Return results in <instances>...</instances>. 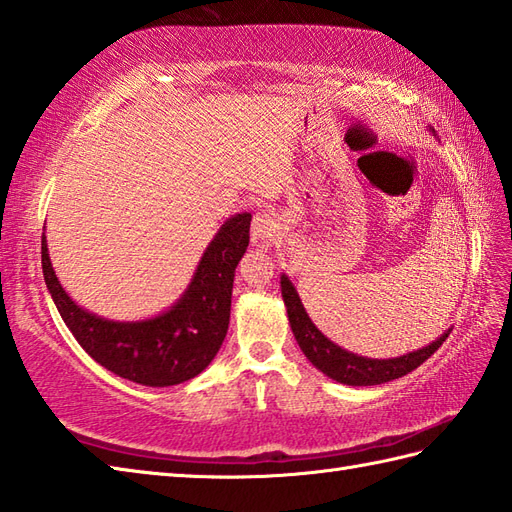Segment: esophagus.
Listing matches in <instances>:
<instances>
[{
  "label": "esophagus",
  "mask_w": 512,
  "mask_h": 512,
  "mask_svg": "<svg viewBox=\"0 0 512 512\" xmlns=\"http://www.w3.org/2000/svg\"><path fill=\"white\" fill-rule=\"evenodd\" d=\"M279 233V217L270 209H259L253 217V228H250V239L253 246L259 250H266Z\"/></svg>",
  "instance_id": "34e87169"
}]
</instances>
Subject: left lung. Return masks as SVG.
<instances>
[{"label": "left lung", "mask_w": 512, "mask_h": 512, "mask_svg": "<svg viewBox=\"0 0 512 512\" xmlns=\"http://www.w3.org/2000/svg\"><path fill=\"white\" fill-rule=\"evenodd\" d=\"M281 297H284L286 310H288V321L292 334L301 347V352L308 356V361L321 369L325 376H330L336 383L343 385H354V387H365V385H383L389 380L405 376L413 369L420 367L427 358L438 350V347L447 341L449 332H444L438 341L431 345L422 347L405 356L398 358H365L343 350L336 343H332L328 336H325L317 325L312 323L308 317L306 308L297 295L295 286L290 284L286 275H281Z\"/></svg>", "instance_id": "obj_1"}]
</instances>
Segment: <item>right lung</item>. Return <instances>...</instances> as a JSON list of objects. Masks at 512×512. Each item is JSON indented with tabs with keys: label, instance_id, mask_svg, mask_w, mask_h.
<instances>
[{
	"label": "right lung",
	"instance_id": "1",
	"mask_svg": "<svg viewBox=\"0 0 512 512\" xmlns=\"http://www.w3.org/2000/svg\"><path fill=\"white\" fill-rule=\"evenodd\" d=\"M248 239L250 213L228 217L176 306L147 321H107L76 306L54 275L46 235L41 268L61 319L96 363L138 385L169 387L198 376L220 350L231 319L235 268Z\"/></svg>",
	"mask_w": 512,
	"mask_h": 512
}]
</instances>
